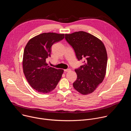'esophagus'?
I'll use <instances>...</instances> for the list:
<instances>
[{
    "label": "esophagus",
    "instance_id": "obj_1",
    "mask_svg": "<svg viewBox=\"0 0 131 131\" xmlns=\"http://www.w3.org/2000/svg\"><path fill=\"white\" fill-rule=\"evenodd\" d=\"M64 71H65V72H69V71H70V69H64Z\"/></svg>",
    "mask_w": 131,
    "mask_h": 131
}]
</instances>
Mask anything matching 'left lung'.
<instances>
[{"instance_id":"obj_1","label":"left lung","mask_w":131,"mask_h":131,"mask_svg":"<svg viewBox=\"0 0 131 131\" xmlns=\"http://www.w3.org/2000/svg\"><path fill=\"white\" fill-rule=\"evenodd\" d=\"M65 38L73 49L78 60H83L84 64L74 69L77 78L73 86L83 95L90 94L105 76L107 54L105 46L96 37L83 31L65 34Z\"/></svg>"}]
</instances>
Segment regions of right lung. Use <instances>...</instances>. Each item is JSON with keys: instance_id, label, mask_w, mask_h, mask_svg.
Listing matches in <instances>:
<instances>
[{"instance_id": "right-lung-1", "label": "right lung", "mask_w": 131, "mask_h": 131, "mask_svg": "<svg viewBox=\"0 0 131 131\" xmlns=\"http://www.w3.org/2000/svg\"><path fill=\"white\" fill-rule=\"evenodd\" d=\"M64 38V34L45 32L33 37L27 43L23 53V72L28 82L36 91L48 93L60 80L64 70L49 67L46 60L51 57L52 45Z\"/></svg>"}]
</instances>
